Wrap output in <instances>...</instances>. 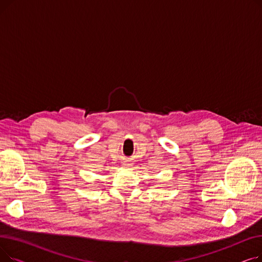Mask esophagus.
Masks as SVG:
<instances>
[{
  "label": "esophagus",
  "instance_id": "obj_1",
  "mask_svg": "<svg viewBox=\"0 0 262 262\" xmlns=\"http://www.w3.org/2000/svg\"><path fill=\"white\" fill-rule=\"evenodd\" d=\"M124 164H125V167H128V166H129V164H128V163H124Z\"/></svg>",
  "mask_w": 262,
  "mask_h": 262
}]
</instances>
